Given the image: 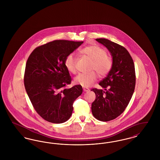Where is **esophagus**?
<instances>
[{"label": "esophagus", "instance_id": "34e87169", "mask_svg": "<svg viewBox=\"0 0 160 160\" xmlns=\"http://www.w3.org/2000/svg\"><path fill=\"white\" fill-rule=\"evenodd\" d=\"M83 90H84V92H87L90 90V89L87 88V87H83Z\"/></svg>", "mask_w": 160, "mask_h": 160}]
</instances>
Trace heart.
<instances>
[{
  "label": "heart",
  "mask_w": 160,
  "mask_h": 160,
  "mask_svg": "<svg viewBox=\"0 0 160 160\" xmlns=\"http://www.w3.org/2000/svg\"><path fill=\"white\" fill-rule=\"evenodd\" d=\"M81 53L92 61L90 71H96L99 75L104 76L109 73L112 68V59L107 54L105 49L97 45L87 46L81 50ZM76 58L73 53L66 57L64 64L68 71L72 73L76 72ZM98 75L94 72L89 73H79L75 78V83L82 87H90L98 79Z\"/></svg>",
  "instance_id": "b5f03b06"
}]
</instances>
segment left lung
Wrapping results in <instances>:
<instances>
[{"label":"left lung","instance_id":"1","mask_svg":"<svg viewBox=\"0 0 160 160\" xmlns=\"http://www.w3.org/2000/svg\"><path fill=\"white\" fill-rule=\"evenodd\" d=\"M96 40L109 51L112 63L108 75L99 83L104 90H91L96 94L92 111L96 119L108 122L125 111L132 96L135 85L134 64L124 47L105 38Z\"/></svg>","mask_w":160,"mask_h":160}]
</instances>
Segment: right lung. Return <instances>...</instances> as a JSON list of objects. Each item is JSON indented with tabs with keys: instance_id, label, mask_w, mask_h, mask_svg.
Wrapping results in <instances>:
<instances>
[{
	"instance_id": "right-lung-1",
	"label": "right lung",
	"mask_w": 160,
	"mask_h": 160,
	"mask_svg": "<svg viewBox=\"0 0 160 160\" xmlns=\"http://www.w3.org/2000/svg\"><path fill=\"white\" fill-rule=\"evenodd\" d=\"M83 42L55 40L40 46L29 55L26 64L24 84L34 109L45 120L62 123L72 116L73 102L82 92L72 78L64 61Z\"/></svg>"
}]
</instances>
